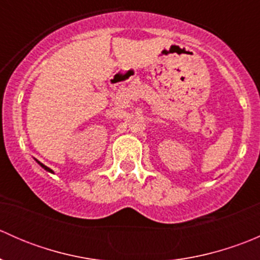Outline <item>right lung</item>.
<instances>
[{
    "instance_id": "add662e5",
    "label": "right lung",
    "mask_w": 260,
    "mask_h": 260,
    "mask_svg": "<svg viewBox=\"0 0 260 260\" xmlns=\"http://www.w3.org/2000/svg\"><path fill=\"white\" fill-rule=\"evenodd\" d=\"M39 164H40V162H39ZM40 165H41V166H43V167H44V169H45V170H46V171H49V172H52V171H51V170H50V169H49V167L44 166V165H43V164H40Z\"/></svg>"
}]
</instances>
